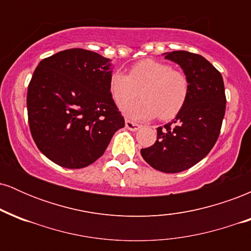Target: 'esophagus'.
<instances>
[{
	"label": "esophagus",
	"mask_w": 251,
	"mask_h": 251,
	"mask_svg": "<svg viewBox=\"0 0 251 251\" xmlns=\"http://www.w3.org/2000/svg\"><path fill=\"white\" fill-rule=\"evenodd\" d=\"M125 126H126V128L129 129V131H138V129L142 127L139 124H135L133 122H131V120H126Z\"/></svg>",
	"instance_id": "34e87169"
}]
</instances>
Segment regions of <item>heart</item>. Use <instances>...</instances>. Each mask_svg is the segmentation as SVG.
<instances>
[{
	"mask_svg": "<svg viewBox=\"0 0 251 251\" xmlns=\"http://www.w3.org/2000/svg\"><path fill=\"white\" fill-rule=\"evenodd\" d=\"M141 91L140 102L127 103ZM109 93L123 113L132 120H162L175 118L185 105L189 81L183 72L174 70L170 63L146 59L137 62L128 74L114 72L109 77Z\"/></svg>",
	"mask_w": 251,
	"mask_h": 251,
	"instance_id": "heart-1",
	"label": "heart"
}]
</instances>
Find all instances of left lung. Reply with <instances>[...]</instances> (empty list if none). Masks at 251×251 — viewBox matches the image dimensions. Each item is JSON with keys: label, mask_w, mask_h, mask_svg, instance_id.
<instances>
[{"label": "left lung", "mask_w": 251, "mask_h": 251, "mask_svg": "<svg viewBox=\"0 0 251 251\" xmlns=\"http://www.w3.org/2000/svg\"><path fill=\"white\" fill-rule=\"evenodd\" d=\"M180 66L189 81L185 105L171 123L157 128V140L140 150L158 171L177 174L201 162L214 148L226 113L223 77L205 57L185 50L164 53Z\"/></svg>", "instance_id": "1"}]
</instances>
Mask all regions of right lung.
<instances>
[{
	"label": "right lung",
	"instance_id": "obj_1",
	"mask_svg": "<svg viewBox=\"0 0 251 251\" xmlns=\"http://www.w3.org/2000/svg\"><path fill=\"white\" fill-rule=\"evenodd\" d=\"M111 75V60L80 48L37 65L28 86V122L48 159L66 169L86 168L125 126L109 93Z\"/></svg>",
	"mask_w": 251,
	"mask_h": 251
}]
</instances>
